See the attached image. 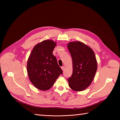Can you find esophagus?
Masks as SVG:
<instances>
[{"instance_id": "esophagus-1", "label": "esophagus", "mask_w": 120, "mask_h": 120, "mask_svg": "<svg viewBox=\"0 0 120 120\" xmlns=\"http://www.w3.org/2000/svg\"><path fill=\"white\" fill-rule=\"evenodd\" d=\"M61 69L62 70V71H64V67H61Z\"/></svg>"}]
</instances>
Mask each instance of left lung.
I'll return each mask as SVG.
<instances>
[{
  "label": "left lung",
  "instance_id": "obj_1",
  "mask_svg": "<svg viewBox=\"0 0 120 120\" xmlns=\"http://www.w3.org/2000/svg\"><path fill=\"white\" fill-rule=\"evenodd\" d=\"M68 49L73 61V74L68 78V85L75 91L85 90L90 85L98 68L93 50L84 43L75 41L68 43Z\"/></svg>",
  "mask_w": 120,
  "mask_h": 120
}]
</instances>
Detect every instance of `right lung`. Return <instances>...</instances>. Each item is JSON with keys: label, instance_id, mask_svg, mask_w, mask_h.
<instances>
[{"label": "right lung", "instance_id": "add662e5", "mask_svg": "<svg viewBox=\"0 0 120 120\" xmlns=\"http://www.w3.org/2000/svg\"><path fill=\"white\" fill-rule=\"evenodd\" d=\"M56 43L44 40L33 48L28 60L27 73L30 81L40 90H49L60 74L61 68L52 52Z\"/></svg>", "mask_w": 120, "mask_h": 120}]
</instances>
